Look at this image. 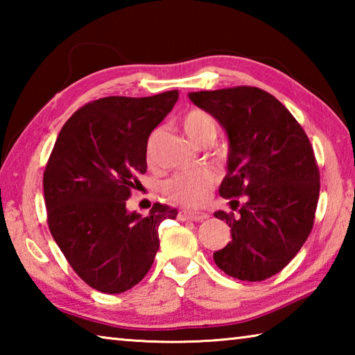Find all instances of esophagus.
<instances>
[{"mask_svg":"<svg viewBox=\"0 0 355 355\" xmlns=\"http://www.w3.org/2000/svg\"><path fill=\"white\" fill-rule=\"evenodd\" d=\"M207 218H208L207 213L186 211V209H182V211H178V219L180 220H196V222H200V220H205Z\"/></svg>","mask_w":355,"mask_h":355,"instance_id":"obj_1","label":"esophagus"}]
</instances>
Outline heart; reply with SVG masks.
Masks as SVG:
<instances>
[{
    "label": "heart",
    "mask_w": 355,
    "mask_h": 355,
    "mask_svg": "<svg viewBox=\"0 0 355 355\" xmlns=\"http://www.w3.org/2000/svg\"><path fill=\"white\" fill-rule=\"evenodd\" d=\"M184 133L192 142L199 146H209L218 136V122L216 119L202 110H189L183 116ZM152 141L148 144V153ZM216 184V173L211 169H197L191 172L177 173L167 180L163 189L166 196L173 202L184 207H197L208 199L209 192Z\"/></svg>",
    "instance_id": "b5f03b06"
}]
</instances>
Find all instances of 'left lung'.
I'll return each mask as SVG.
<instances>
[{
  "label": "left lung",
  "instance_id": "1",
  "mask_svg": "<svg viewBox=\"0 0 355 355\" xmlns=\"http://www.w3.org/2000/svg\"><path fill=\"white\" fill-rule=\"evenodd\" d=\"M189 100L218 120L230 142L219 194L236 213H214L232 228V241L214 252V263L239 280L272 277L313 228L320 197L313 147L293 114L258 87L191 92Z\"/></svg>",
  "mask_w": 355,
  "mask_h": 355
}]
</instances>
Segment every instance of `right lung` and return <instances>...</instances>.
<instances>
[{
    "mask_svg": "<svg viewBox=\"0 0 355 355\" xmlns=\"http://www.w3.org/2000/svg\"><path fill=\"white\" fill-rule=\"evenodd\" d=\"M178 100L105 97L84 105L59 133L44 172L48 227L73 271L94 290L119 294L146 277L158 227L178 211L155 203L142 218L127 200L147 171V141Z\"/></svg>",
    "mask_w": 355,
    "mask_h": 355,
    "instance_id": "1",
    "label": "right lung"
}]
</instances>
